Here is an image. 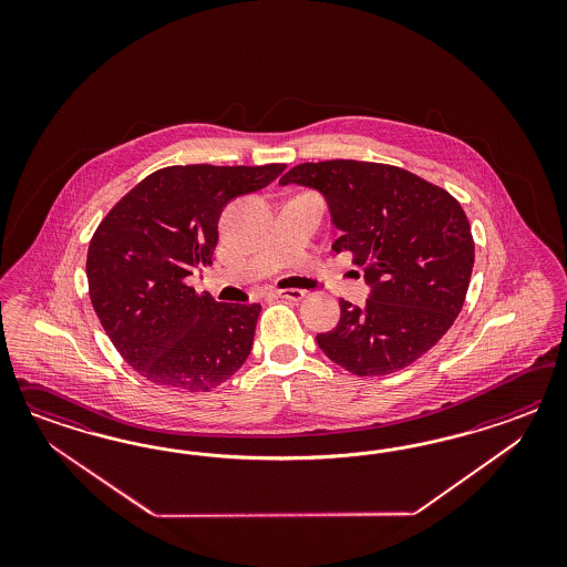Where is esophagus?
Here are the masks:
<instances>
[{"mask_svg":"<svg viewBox=\"0 0 567 567\" xmlns=\"http://www.w3.org/2000/svg\"><path fill=\"white\" fill-rule=\"evenodd\" d=\"M275 295L280 299H289V301H301L306 297V292L299 291V289H285V291H276Z\"/></svg>","mask_w":567,"mask_h":567,"instance_id":"esophagus-1","label":"esophagus"}]
</instances>
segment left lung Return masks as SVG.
<instances>
[{
	"mask_svg": "<svg viewBox=\"0 0 567 567\" xmlns=\"http://www.w3.org/2000/svg\"><path fill=\"white\" fill-rule=\"evenodd\" d=\"M278 185L324 197L339 230L332 249L351 251L370 287L363 306L341 299L339 324L316 337L328 360L355 377H384L441 341L474 268L470 223L446 190L412 172L353 159L299 164Z\"/></svg>",
	"mask_w": 567,
	"mask_h": 567,
	"instance_id": "8db88e82",
	"label": "left lung"
}]
</instances>
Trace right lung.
<instances>
[{"mask_svg": "<svg viewBox=\"0 0 567 567\" xmlns=\"http://www.w3.org/2000/svg\"><path fill=\"white\" fill-rule=\"evenodd\" d=\"M268 166H171L126 193L86 254L93 309L124 361L178 391H209L249 358L259 303H220L187 285L212 264L226 204L268 187Z\"/></svg>", "mask_w": 567, "mask_h": 567, "instance_id": "add662e5", "label": "right lung"}]
</instances>
